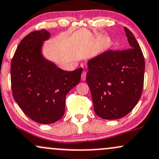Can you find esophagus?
Masks as SVG:
<instances>
[{
	"label": "esophagus",
	"mask_w": 159,
	"mask_h": 159,
	"mask_svg": "<svg viewBox=\"0 0 159 159\" xmlns=\"http://www.w3.org/2000/svg\"><path fill=\"white\" fill-rule=\"evenodd\" d=\"M86 77H87V72L86 71H83L81 74V80L82 81H84L86 79Z\"/></svg>",
	"instance_id": "obj_1"
}]
</instances>
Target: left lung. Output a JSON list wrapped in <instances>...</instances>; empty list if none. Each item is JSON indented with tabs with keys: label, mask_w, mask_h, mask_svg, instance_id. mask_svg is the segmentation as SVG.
Returning <instances> with one entry per match:
<instances>
[{
	"label": "left lung",
	"mask_w": 159,
	"mask_h": 159,
	"mask_svg": "<svg viewBox=\"0 0 159 159\" xmlns=\"http://www.w3.org/2000/svg\"><path fill=\"white\" fill-rule=\"evenodd\" d=\"M129 49L107 50L87 62L86 81L94 110L104 119L124 117L135 107L144 86L145 62L133 34L124 27Z\"/></svg>",
	"instance_id": "1"
}]
</instances>
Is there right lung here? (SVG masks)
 I'll return each mask as SVG.
<instances>
[{"label":"right lung","mask_w":159,"mask_h":159,"mask_svg":"<svg viewBox=\"0 0 159 159\" xmlns=\"http://www.w3.org/2000/svg\"><path fill=\"white\" fill-rule=\"evenodd\" d=\"M49 37L45 30L30 32L19 43L11 64L15 101L29 118L43 124L63 117L66 95L78 84L83 70L65 71L47 60L42 47Z\"/></svg>","instance_id":"add662e5"}]
</instances>
